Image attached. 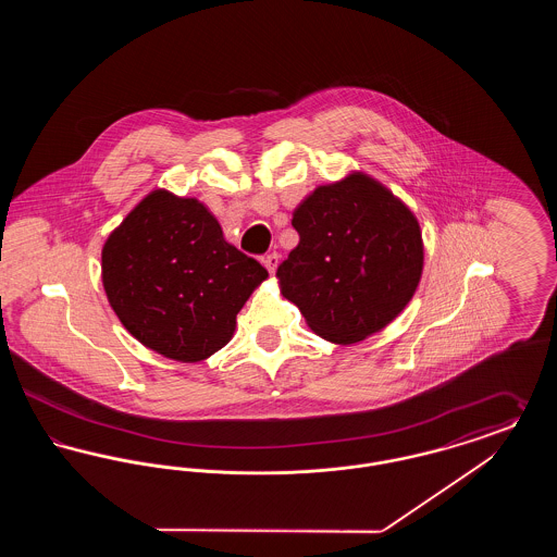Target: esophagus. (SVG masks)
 I'll list each match as a JSON object with an SVG mask.
<instances>
[{
	"mask_svg": "<svg viewBox=\"0 0 557 557\" xmlns=\"http://www.w3.org/2000/svg\"><path fill=\"white\" fill-rule=\"evenodd\" d=\"M263 265H265L267 271L273 275V273H275V269L280 265V255H277V252L267 255L265 259H263Z\"/></svg>",
	"mask_w": 557,
	"mask_h": 557,
	"instance_id": "obj_1",
	"label": "esophagus"
}]
</instances>
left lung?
<instances>
[{
	"instance_id": "8db88e82",
	"label": "left lung",
	"mask_w": 557,
	"mask_h": 557,
	"mask_svg": "<svg viewBox=\"0 0 557 557\" xmlns=\"http://www.w3.org/2000/svg\"><path fill=\"white\" fill-rule=\"evenodd\" d=\"M300 242L277 267L280 292L327 343L355 345L409 305L424 269L411 209L363 171L319 186L294 209Z\"/></svg>"
}]
</instances>
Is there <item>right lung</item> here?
Segmentation results:
<instances>
[{
	"instance_id": "right-lung-1",
	"label": "right lung",
	"mask_w": 557,
	"mask_h": 557,
	"mask_svg": "<svg viewBox=\"0 0 557 557\" xmlns=\"http://www.w3.org/2000/svg\"><path fill=\"white\" fill-rule=\"evenodd\" d=\"M269 277L230 244L200 200L152 189L102 248V284L135 341L198 363L227 345L236 315Z\"/></svg>"
}]
</instances>
